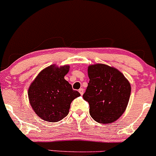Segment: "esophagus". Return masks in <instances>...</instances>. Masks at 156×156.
<instances>
[{
	"label": "esophagus",
	"instance_id": "34e87169",
	"mask_svg": "<svg viewBox=\"0 0 156 156\" xmlns=\"http://www.w3.org/2000/svg\"><path fill=\"white\" fill-rule=\"evenodd\" d=\"M79 92H80V94L83 95V93H84V90H83V88H80V89H79Z\"/></svg>",
	"mask_w": 156,
	"mask_h": 156
}]
</instances>
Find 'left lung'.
<instances>
[{"instance_id":"1","label":"left lung","mask_w":156,"mask_h":156,"mask_svg":"<svg viewBox=\"0 0 156 156\" xmlns=\"http://www.w3.org/2000/svg\"><path fill=\"white\" fill-rule=\"evenodd\" d=\"M89 83L83 99L90 115L100 123L115 122L123 115L131 94V85L118 70L103 64L90 65Z\"/></svg>"}]
</instances>
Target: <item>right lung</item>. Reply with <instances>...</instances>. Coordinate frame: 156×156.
<instances>
[{
  "instance_id": "right-lung-1",
  "label": "right lung",
  "mask_w": 156,
  "mask_h": 156,
  "mask_svg": "<svg viewBox=\"0 0 156 156\" xmlns=\"http://www.w3.org/2000/svg\"><path fill=\"white\" fill-rule=\"evenodd\" d=\"M68 71V65H51L40 72L30 86L28 97L32 108L45 121L62 120L69 112L71 102L80 96L64 79Z\"/></svg>"
}]
</instances>
